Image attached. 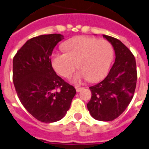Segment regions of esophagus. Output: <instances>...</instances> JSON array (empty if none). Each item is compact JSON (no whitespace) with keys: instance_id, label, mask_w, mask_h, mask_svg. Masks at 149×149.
I'll use <instances>...</instances> for the list:
<instances>
[{"instance_id":"34e87169","label":"esophagus","mask_w":149,"mask_h":149,"mask_svg":"<svg viewBox=\"0 0 149 149\" xmlns=\"http://www.w3.org/2000/svg\"><path fill=\"white\" fill-rule=\"evenodd\" d=\"M75 88H76V90H77V92H80L81 90H82V89H83V88H82V87H78V86H76L75 87Z\"/></svg>"}]
</instances>
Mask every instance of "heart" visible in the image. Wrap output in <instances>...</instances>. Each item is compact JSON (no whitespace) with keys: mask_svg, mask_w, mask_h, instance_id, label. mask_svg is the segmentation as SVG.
Segmentation results:
<instances>
[{"mask_svg":"<svg viewBox=\"0 0 149 149\" xmlns=\"http://www.w3.org/2000/svg\"><path fill=\"white\" fill-rule=\"evenodd\" d=\"M63 54H54L51 64L58 74L69 77L77 67L80 70L72 81L79 83L89 79L97 82L106 77L113 60V48L106 40L89 37H73L63 44Z\"/></svg>","mask_w":149,"mask_h":149,"instance_id":"heart-1","label":"heart"}]
</instances>
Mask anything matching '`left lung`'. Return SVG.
Masks as SVG:
<instances>
[{"instance_id":"left-lung-1","label":"left lung","mask_w":149,"mask_h":149,"mask_svg":"<svg viewBox=\"0 0 149 149\" xmlns=\"http://www.w3.org/2000/svg\"><path fill=\"white\" fill-rule=\"evenodd\" d=\"M113 47L116 60L107 77L89 87L91 100L87 109L93 118L99 121H112L128 107L135 93L137 71L132 52L119 40L103 35Z\"/></svg>"}]
</instances>
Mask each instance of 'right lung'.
Returning <instances> with one entry per match:
<instances>
[{
    "label": "right lung",
    "instance_id": "add662e5",
    "mask_svg": "<svg viewBox=\"0 0 149 149\" xmlns=\"http://www.w3.org/2000/svg\"><path fill=\"white\" fill-rule=\"evenodd\" d=\"M63 39L57 33L31 38L13 60V82L18 98L29 113L43 123L62 119L77 93L52 67V52Z\"/></svg>",
    "mask_w": 149,
    "mask_h": 149
}]
</instances>
